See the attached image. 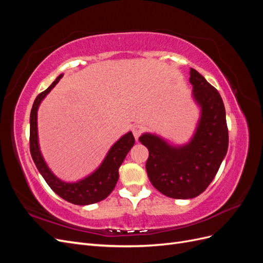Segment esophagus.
I'll use <instances>...</instances> for the list:
<instances>
[{
    "label": "esophagus",
    "instance_id": "obj_1",
    "mask_svg": "<svg viewBox=\"0 0 263 263\" xmlns=\"http://www.w3.org/2000/svg\"><path fill=\"white\" fill-rule=\"evenodd\" d=\"M132 130H133L135 139H136V141H137L138 138H139V136L141 135V133H142V130H144V127H142L141 125H135V126L133 127Z\"/></svg>",
    "mask_w": 263,
    "mask_h": 263
}]
</instances>
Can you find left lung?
I'll return each mask as SVG.
<instances>
[{"label":"left lung","mask_w":263,"mask_h":263,"mask_svg":"<svg viewBox=\"0 0 263 263\" xmlns=\"http://www.w3.org/2000/svg\"><path fill=\"white\" fill-rule=\"evenodd\" d=\"M192 97L200 118L192 138L170 145L155 134L145 133L139 141L149 150L148 178L163 195L187 200L203 193L216 176L228 149L226 112L220 94L195 69H190Z\"/></svg>","instance_id":"left-lung-1"}]
</instances>
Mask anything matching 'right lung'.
Here are the masks:
<instances>
[{
  "label": "right lung",
  "mask_w": 263,
  "mask_h": 263,
  "mask_svg": "<svg viewBox=\"0 0 263 263\" xmlns=\"http://www.w3.org/2000/svg\"><path fill=\"white\" fill-rule=\"evenodd\" d=\"M63 74L57 77L48 89L37 95L30 112V133H29V147L31 158L37 166L39 173L42 174L47 184L50 186L55 194H58L63 200L76 205H89L98 203L106 198L114 190L118 181V169L123 163L127 154L135 144L133 133L128 132L119 138L110 147L104 160L99 168L89 176L77 182H65L55 177L52 171L47 165L45 159L39 148L38 141V127H37V112L42 101L53 89Z\"/></svg>",
  "instance_id": "obj_1"
}]
</instances>
